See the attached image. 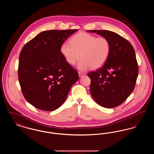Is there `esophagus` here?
Segmentation results:
<instances>
[{
  "label": "esophagus",
  "mask_w": 154,
  "mask_h": 154,
  "mask_svg": "<svg viewBox=\"0 0 154 154\" xmlns=\"http://www.w3.org/2000/svg\"><path fill=\"white\" fill-rule=\"evenodd\" d=\"M86 74L85 73H83V72H79V77H82V76H84Z\"/></svg>",
  "instance_id": "34e87169"
}]
</instances>
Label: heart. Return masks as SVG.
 <instances>
[{
  "instance_id": "obj_1",
  "label": "heart",
  "mask_w": 154,
  "mask_h": 154,
  "mask_svg": "<svg viewBox=\"0 0 154 154\" xmlns=\"http://www.w3.org/2000/svg\"><path fill=\"white\" fill-rule=\"evenodd\" d=\"M60 50L70 65H74L81 57L78 67L81 70H86L102 66L110 55L111 44L105 37L80 32L74 35L70 42L61 44Z\"/></svg>"
}]
</instances>
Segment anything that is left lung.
<instances>
[{"mask_svg":"<svg viewBox=\"0 0 154 154\" xmlns=\"http://www.w3.org/2000/svg\"><path fill=\"white\" fill-rule=\"evenodd\" d=\"M87 31L107 38L111 44L110 55L104 64L88 74L91 94L104 107H117L126 100L136 85L139 67L134 48L129 41L115 32Z\"/></svg>","mask_w":154,"mask_h":154,"instance_id":"1","label":"left lung"}]
</instances>
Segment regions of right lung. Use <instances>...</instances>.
<instances>
[{"mask_svg": "<svg viewBox=\"0 0 154 154\" xmlns=\"http://www.w3.org/2000/svg\"><path fill=\"white\" fill-rule=\"evenodd\" d=\"M77 29L41 32L24 45L18 80L25 99L38 109L51 111L65 101L79 74L60 52L61 44Z\"/></svg>", "mask_w": 154, "mask_h": 154, "instance_id": "obj_1", "label": "right lung"}]
</instances>
